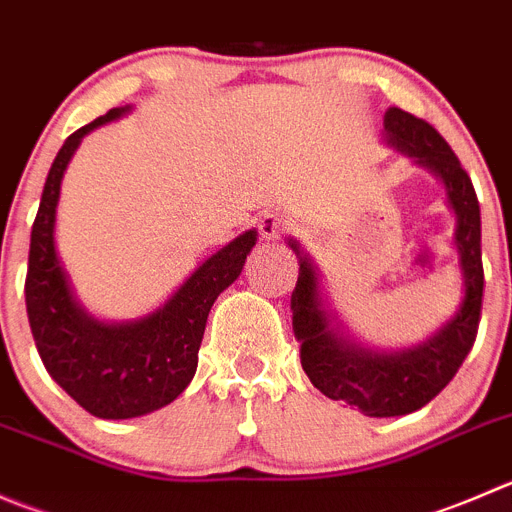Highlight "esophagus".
I'll use <instances>...</instances> for the list:
<instances>
[{
  "mask_svg": "<svg viewBox=\"0 0 512 512\" xmlns=\"http://www.w3.org/2000/svg\"><path fill=\"white\" fill-rule=\"evenodd\" d=\"M257 227H260V235L262 240L267 242H275L280 240L282 235H287V232L292 230V220L287 215H277V212H267V215L260 217V222H257Z\"/></svg>",
  "mask_w": 512,
  "mask_h": 512,
  "instance_id": "obj_1",
  "label": "esophagus"
}]
</instances>
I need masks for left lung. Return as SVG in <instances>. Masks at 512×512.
I'll return each instance as SVG.
<instances>
[{
    "label": "left lung",
    "instance_id": "obj_1",
    "mask_svg": "<svg viewBox=\"0 0 512 512\" xmlns=\"http://www.w3.org/2000/svg\"><path fill=\"white\" fill-rule=\"evenodd\" d=\"M385 135L393 147L443 180L448 202L458 217L455 247L465 280L458 312L418 347L400 352H372L355 345L340 327L330 325L322 310L320 282L310 257L290 240L300 255V275L292 290V330L300 340L302 370L330 400H342L370 418L408 415L428 405L460 370L473 347L483 307V257H480V205L468 172L433 124L390 107ZM335 320V317H332Z\"/></svg>",
    "mask_w": 512,
    "mask_h": 512
}]
</instances>
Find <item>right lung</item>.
<instances>
[{
  "instance_id": "right-lung-1",
  "label": "right lung",
  "mask_w": 512,
  "mask_h": 512,
  "mask_svg": "<svg viewBox=\"0 0 512 512\" xmlns=\"http://www.w3.org/2000/svg\"><path fill=\"white\" fill-rule=\"evenodd\" d=\"M127 109H109L64 140L34 217L24 282L29 327L44 367L74 403L104 420L155 413L190 385L210 307L240 277L257 242V232L247 230L202 262L160 310L135 322L107 325L79 307L54 247L59 187L82 137Z\"/></svg>"
}]
</instances>
